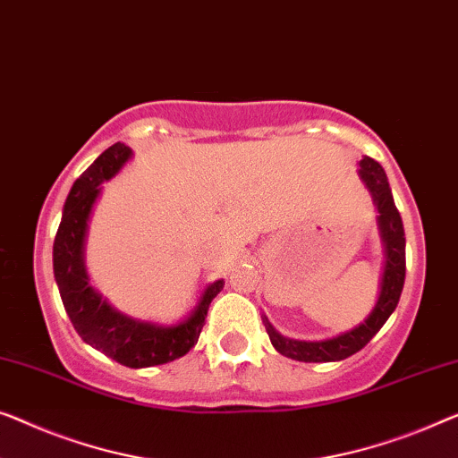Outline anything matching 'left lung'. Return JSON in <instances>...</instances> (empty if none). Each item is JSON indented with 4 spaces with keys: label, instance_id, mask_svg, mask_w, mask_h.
Listing matches in <instances>:
<instances>
[{
    "label": "left lung",
    "instance_id": "left-lung-1",
    "mask_svg": "<svg viewBox=\"0 0 458 458\" xmlns=\"http://www.w3.org/2000/svg\"><path fill=\"white\" fill-rule=\"evenodd\" d=\"M360 177L372 191L374 204L377 208V227L384 242V251H386V262H384V275L380 283V297H377L376 306L366 320L360 327H355L349 333L327 341H295L287 336L278 335L273 328V324L262 318L270 343L284 357H291L295 361L306 363H322V361H341L347 360L349 355L361 351L366 344L372 341V336L384 327L393 314L396 303H399L403 284H405V229L399 210L394 207L393 191L386 180V174L376 163L374 158H361L360 161Z\"/></svg>",
    "mask_w": 458,
    "mask_h": 458
}]
</instances>
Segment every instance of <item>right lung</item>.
I'll return each instance as SVG.
<instances>
[{
	"label": "right lung",
	"instance_id": "add662e5",
	"mask_svg": "<svg viewBox=\"0 0 458 458\" xmlns=\"http://www.w3.org/2000/svg\"><path fill=\"white\" fill-rule=\"evenodd\" d=\"M131 148L117 142L109 147L72 185L64 204L55 242H53V275L59 295L76 333L84 343L128 368H150L180 360L198 343L210 301L225 281L210 283L194 311L174 327L134 320L119 314L89 284L84 267V242L89 218L101 183L114 177L128 163Z\"/></svg>",
	"mask_w": 458,
	"mask_h": 458
}]
</instances>
